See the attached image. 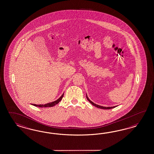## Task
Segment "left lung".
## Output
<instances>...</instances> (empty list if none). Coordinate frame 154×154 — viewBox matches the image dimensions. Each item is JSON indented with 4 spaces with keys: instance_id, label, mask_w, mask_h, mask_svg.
Instances as JSON below:
<instances>
[{
    "instance_id": "1",
    "label": "left lung",
    "mask_w": 154,
    "mask_h": 154,
    "mask_svg": "<svg viewBox=\"0 0 154 154\" xmlns=\"http://www.w3.org/2000/svg\"><path fill=\"white\" fill-rule=\"evenodd\" d=\"M86 97H87V99H88V100L89 102L91 103V104L92 105H93L94 106H96V107L99 108H100V109H109L113 108L116 106H108V107H106V106H99V105H98V104H95V103L93 102L92 101H91V100H90V99H89V98L88 97V95H87H87H86Z\"/></svg>"
}]
</instances>
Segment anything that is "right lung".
Masks as SVG:
<instances>
[{
	"instance_id": "add662e5",
	"label": "right lung",
	"mask_w": 154,
	"mask_h": 154,
	"mask_svg": "<svg viewBox=\"0 0 154 154\" xmlns=\"http://www.w3.org/2000/svg\"><path fill=\"white\" fill-rule=\"evenodd\" d=\"M63 94L58 99H57L55 101H54L52 102L48 103L46 104H32L33 106H38V107H41V108H43V107H51V106H55L56 104H58L59 103L61 100L62 98H63Z\"/></svg>"
}]
</instances>
